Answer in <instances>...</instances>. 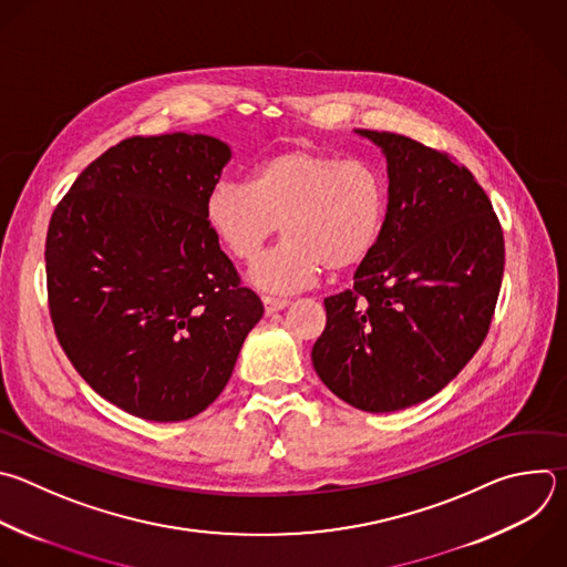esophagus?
I'll list each match as a JSON object with an SVG mask.
<instances>
[{
	"label": "esophagus",
	"instance_id": "esophagus-1",
	"mask_svg": "<svg viewBox=\"0 0 567 567\" xmlns=\"http://www.w3.org/2000/svg\"><path fill=\"white\" fill-rule=\"evenodd\" d=\"M262 305H265V311L271 316L276 311H282L289 307V300L287 298H271V296H265L262 298Z\"/></svg>",
	"mask_w": 567,
	"mask_h": 567
}]
</instances>
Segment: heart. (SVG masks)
Wrapping results in <instances>:
<instances>
[{"instance_id":"obj_1","label":"heart","mask_w":567,"mask_h":567,"mask_svg":"<svg viewBox=\"0 0 567 567\" xmlns=\"http://www.w3.org/2000/svg\"><path fill=\"white\" fill-rule=\"evenodd\" d=\"M205 220L238 260H254L282 225L285 240L251 267V282L293 293L318 274L358 267L385 220V184L373 166L313 148H289L260 162L249 179L207 194Z\"/></svg>"}]
</instances>
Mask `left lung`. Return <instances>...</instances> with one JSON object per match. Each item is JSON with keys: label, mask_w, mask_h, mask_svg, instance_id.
I'll return each instance as SVG.
<instances>
[{"label": "left lung", "mask_w": 567, "mask_h": 567, "mask_svg": "<svg viewBox=\"0 0 567 567\" xmlns=\"http://www.w3.org/2000/svg\"><path fill=\"white\" fill-rule=\"evenodd\" d=\"M388 157V214L353 287L324 298L320 381L355 410L439 394L483 344L503 280V229L474 175L412 137L355 128Z\"/></svg>", "instance_id": "8db88e82"}]
</instances>
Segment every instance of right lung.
<instances>
[{
	"label": "right lung",
	"instance_id": "obj_1",
	"mask_svg": "<svg viewBox=\"0 0 567 567\" xmlns=\"http://www.w3.org/2000/svg\"><path fill=\"white\" fill-rule=\"evenodd\" d=\"M229 159L212 135L128 137L53 212L47 285L58 340L102 399L137 419L205 412L265 313L205 220Z\"/></svg>",
	"mask_w": 567,
	"mask_h": 567
}]
</instances>
